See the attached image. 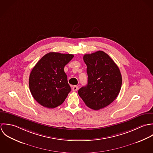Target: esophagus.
Wrapping results in <instances>:
<instances>
[{"label": "esophagus", "mask_w": 153, "mask_h": 153, "mask_svg": "<svg viewBox=\"0 0 153 153\" xmlns=\"http://www.w3.org/2000/svg\"><path fill=\"white\" fill-rule=\"evenodd\" d=\"M78 86H74L73 88H72V90L73 92H76L78 90Z\"/></svg>", "instance_id": "obj_1"}]
</instances>
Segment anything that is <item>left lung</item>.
Instances as JSON below:
<instances>
[{
  "label": "left lung",
  "instance_id": "left-lung-1",
  "mask_svg": "<svg viewBox=\"0 0 153 153\" xmlns=\"http://www.w3.org/2000/svg\"><path fill=\"white\" fill-rule=\"evenodd\" d=\"M87 65L88 85L78 93L87 106L94 110L110 105L118 96L122 85L120 70L105 52L98 51L83 56Z\"/></svg>",
  "mask_w": 153,
  "mask_h": 153
}]
</instances>
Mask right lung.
<instances>
[{
	"mask_svg": "<svg viewBox=\"0 0 153 153\" xmlns=\"http://www.w3.org/2000/svg\"><path fill=\"white\" fill-rule=\"evenodd\" d=\"M73 57V54L51 52L33 67L29 78L30 90L41 105L54 108L64 102L71 91L64 67Z\"/></svg>",
	"mask_w": 153,
	"mask_h": 153,
	"instance_id": "1",
	"label": "right lung"
}]
</instances>
